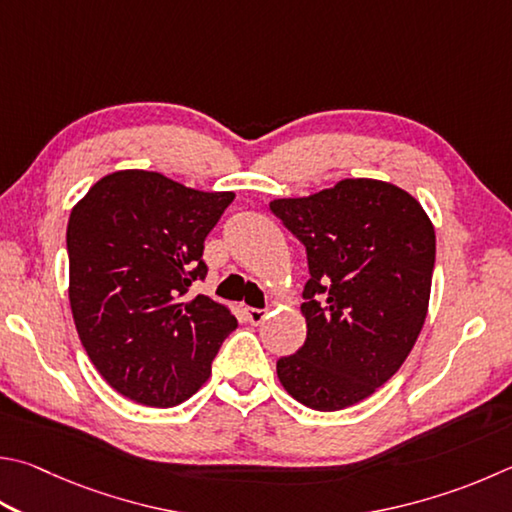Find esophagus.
Returning <instances> with one entry per match:
<instances>
[{"label": "esophagus", "instance_id": "obj_1", "mask_svg": "<svg viewBox=\"0 0 512 512\" xmlns=\"http://www.w3.org/2000/svg\"><path fill=\"white\" fill-rule=\"evenodd\" d=\"M246 318L250 324H262L266 318V309H253L250 306V309H246Z\"/></svg>", "mask_w": 512, "mask_h": 512}]
</instances>
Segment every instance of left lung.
<instances>
[{
    "instance_id": "left-lung-1",
    "label": "left lung",
    "mask_w": 512,
    "mask_h": 512,
    "mask_svg": "<svg viewBox=\"0 0 512 512\" xmlns=\"http://www.w3.org/2000/svg\"><path fill=\"white\" fill-rule=\"evenodd\" d=\"M271 210L309 262L306 340L277 360L295 401L345 410L392 378L410 356L430 302L436 237L412 194L376 179H345Z\"/></svg>"
}]
</instances>
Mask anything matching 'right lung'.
Segmentation results:
<instances>
[{
	"instance_id": "add662e5",
	"label": "right lung",
	"mask_w": 512,
	"mask_h": 512,
	"mask_svg": "<svg viewBox=\"0 0 512 512\" xmlns=\"http://www.w3.org/2000/svg\"><path fill=\"white\" fill-rule=\"evenodd\" d=\"M232 192L185 188L159 172L102 176L71 210L69 302L87 356L132 401L174 407L210 378L237 329L224 304L188 295L208 275L203 241Z\"/></svg>"
}]
</instances>
